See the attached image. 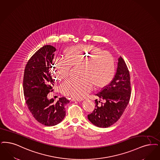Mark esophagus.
I'll return each mask as SVG.
<instances>
[{"label": "esophagus", "mask_w": 160, "mask_h": 160, "mask_svg": "<svg viewBox=\"0 0 160 160\" xmlns=\"http://www.w3.org/2000/svg\"><path fill=\"white\" fill-rule=\"evenodd\" d=\"M83 99H79V98H72L71 99V101H78V102H80L82 101Z\"/></svg>", "instance_id": "obj_1"}]
</instances>
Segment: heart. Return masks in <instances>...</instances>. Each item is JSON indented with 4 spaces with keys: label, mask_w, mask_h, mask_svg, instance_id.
<instances>
[{
    "label": "heart",
    "mask_w": 160,
    "mask_h": 160,
    "mask_svg": "<svg viewBox=\"0 0 160 160\" xmlns=\"http://www.w3.org/2000/svg\"><path fill=\"white\" fill-rule=\"evenodd\" d=\"M64 60H55L52 66L54 80L60 81L68 77L71 66L80 64L78 79L64 82L61 89L64 95L82 98L88 94L92 85L101 88L108 85L115 74V61L108 51L93 45H77L66 48ZM88 57V58H87Z\"/></svg>",
    "instance_id": "heart-1"
}]
</instances>
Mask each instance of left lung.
Returning <instances> with one entry per match:
<instances>
[{"label": "left lung", "instance_id": "obj_1", "mask_svg": "<svg viewBox=\"0 0 160 160\" xmlns=\"http://www.w3.org/2000/svg\"><path fill=\"white\" fill-rule=\"evenodd\" d=\"M96 95L99 99L95 100V108L88 115V119L98 127L108 128L120 119L131 95L130 73L122 57L112 80Z\"/></svg>", "mask_w": 160, "mask_h": 160}]
</instances>
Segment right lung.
Returning a JSON list of instances; mask_svg holds the SVG:
<instances>
[{
  "label": "right lung",
  "instance_id": "1",
  "mask_svg": "<svg viewBox=\"0 0 160 160\" xmlns=\"http://www.w3.org/2000/svg\"><path fill=\"white\" fill-rule=\"evenodd\" d=\"M57 49L51 45H45L36 52L26 64L23 91L27 106L33 117L46 126L57 125L64 119L65 106L70 102L62 97L57 102L49 100L47 95L52 92L54 81L51 68L54 52Z\"/></svg>",
  "mask_w": 160,
  "mask_h": 160
}]
</instances>
